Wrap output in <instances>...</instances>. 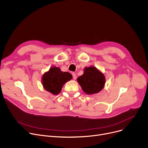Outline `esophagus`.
<instances>
[{
	"label": "esophagus",
	"instance_id": "34e87169",
	"mask_svg": "<svg viewBox=\"0 0 148 148\" xmlns=\"http://www.w3.org/2000/svg\"><path fill=\"white\" fill-rule=\"evenodd\" d=\"M72 76H73V79H76L77 76H76V74L75 73H72Z\"/></svg>",
	"mask_w": 148,
	"mask_h": 148
}]
</instances>
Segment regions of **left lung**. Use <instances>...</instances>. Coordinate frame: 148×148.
<instances>
[{
  "label": "left lung",
  "instance_id": "obj_1",
  "mask_svg": "<svg viewBox=\"0 0 148 148\" xmlns=\"http://www.w3.org/2000/svg\"><path fill=\"white\" fill-rule=\"evenodd\" d=\"M77 81L86 94H93L103 88L105 77L96 67L91 66L84 69V74L78 77Z\"/></svg>",
  "mask_w": 148,
  "mask_h": 148
}]
</instances>
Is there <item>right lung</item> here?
Wrapping results in <instances>:
<instances>
[{"label":"right lung","mask_w":148,"mask_h":148,"mask_svg":"<svg viewBox=\"0 0 148 148\" xmlns=\"http://www.w3.org/2000/svg\"><path fill=\"white\" fill-rule=\"evenodd\" d=\"M72 78L69 72L61 71L57 67H52L42 76V85L47 91L57 95L62 90L63 85Z\"/></svg>","instance_id":"obj_1"}]
</instances>
